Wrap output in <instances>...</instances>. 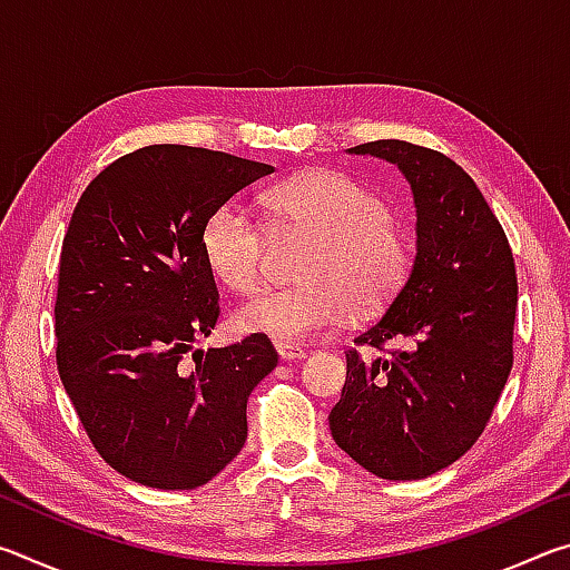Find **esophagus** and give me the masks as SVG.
<instances>
[{
	"label": "esophagus",
	"mask_w": 570,
	"mask_h": 570,
	"mask_svg": "<svg viewBox=\"0 0 570 570\" xmlns=\"http://www.w3.org/2000/svg\"><path fill=\"white\" fill-rule=\"evenodd\" d=\"M276 352L278 356H282L284 362H296V360H304L306 352L302 350V346H294V344H286V342H278L276 344Z\"/></svg>",
	"instance_id": "34e87169"
}]
</instances>
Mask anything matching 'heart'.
I'll return each instance as SVG.
<instances>
[{"instance_id":"b5f03b06","label":"heart","mask_w":570,"mask_h":570,"mask_svg":"<svg viewBox=\"0 0 570 570\" xmlns=\"http://www.w3.org/2000/svg\"><path fill=\"white\" fill-rule=\"evenodd\" d=\"M274 234H312L304 284L262 288L240 304L234 322L240 332L294 344L332 330L356 304L380 308L400 292L410 268V246L387 218L380 196L350 176L314 170L264 193ZM268 236L250 208L228 200L204 228V254L220 282L250 292L262 278Z\"/></svg>"}]
</instances>
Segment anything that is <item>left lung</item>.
<instances>
[{"instance_id":"8db88e82","label":"left lung","mask_w":570,"mask_h":570,"mask_svg":"<svg viewBox=\"0 0 570 570\" xmlns=\"http://www.w3.org/2000/svg\"><path fill=\"white\" fill-rule=\"evenodd\" d=\"M397 166L414 204V258L400 292L346 352L332 438L384 480H420L475 445L513 366L515 264L475 180L438 150L374 140L346 150Z\"/></svg>"}]
</instances>
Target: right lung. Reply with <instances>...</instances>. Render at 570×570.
I'll return each mask as SVG.
<instances>
[{"instance_id":"right-lung-1","label":"right lung","mask_w":570,"mask_h":570,"mask_svg":"<svg viewBox=\"0 0 570 570\" xmlns=\"http://www.w3.org/2000/svg\"><path fill=\"white\" fill-rule=\"evenodd\" d=\"M268 173L228 153L148 146L77 200L60 254L57 370L95 450L140 485L214 480L244 448L248 394L278 364L264 334L196 350L218 320L206 220Z\"/></svg>"}]
</instances>
